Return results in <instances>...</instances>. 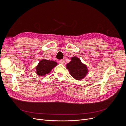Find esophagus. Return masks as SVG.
<instances>
[{"mask_svg": "<svg viewBox=\"0 0 126 126\" xmlns=\"http://www.w3.org/2000/svg\"><path fill=\"white\" fill-rule=\"evenodd\" d=\"M59 62L62 64H64L65 63V60L64 59H62V60H60Z\"/></svg>", "mask_w": 126, "mask_h": 126, "instance_id": "34e87169", "label": "esophagus"}]
</instances>
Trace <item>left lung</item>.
Wrapping results in <instances>:
<instances>
[{
    "label": "left lung",
    "instance_id": "1",
    "mask_svg": "<svg viewBox=\"0 0 126 126\" xmlns=\"http://www.w3.org/2000/svg\"><path fill=\"white\" fill-rule=\"evenodd\" d=\"M66 68L71 76L79 81L82 80L88 73L86 65L83 63L81 60L77 57L71 58L70 62L66 64Z\"/></svg>",
    "mask_w": 126,
    "mask_h": 126
}]
</instances>
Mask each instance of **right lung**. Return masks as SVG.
Segmentation results:
<instances>
[{
  "instance_id": "1",
  "label": "right lung",
  "mask_w": 126,
  "mask_h": 126,
  "mask_svg": "<svg viewBox=\"0 0 126 126\" xmlns=\"http://www.w3.org/2000/svg\"><path fill=\"white\" fill-rule=\"evenodd\" d=\"M57 64L58 63L55 61L42 59L36 66V70L37 75L40 76H44L48 74Z\"/></svg>"
}]
</instances>
